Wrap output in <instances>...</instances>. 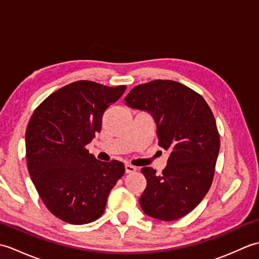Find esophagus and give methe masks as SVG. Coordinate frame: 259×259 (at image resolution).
Listing matches in <instances>:
<instances>
[{
	"instance_id": "34e87169",
	"label": "esophagus",
	"mask_w": 259,
	"mask_h": 259,
	"mask_svg": "<svg viewBox=\"0 0 259 259\" xmlns=\"http://www.w3.org/2000/svg\"><path fill=\"white\" fill-rule=\"evenodd\" d=\"M124 169H125V174H133L137 170V168L135 166H131V164H125Z\"/></svg>"
}]
</instances>
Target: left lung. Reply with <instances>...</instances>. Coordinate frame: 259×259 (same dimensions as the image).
<instances>
[{
  "label": "left lung",
  "mask_w": 259,
  "mask_h": 259,
  "mask_svg": "<svg viewBox=\"0 0 259 259\" xmlns=\"http://www.w3.org/2000/svg\"><path fill=\"white\" fill-rule=\"evenodd\" d=\"M124 101L152 114L158 145L170 150L161 174L141 169L147 180L139 199L142 210L163 222L186 216L212 184L221 139L211 109L199 93L172 80L137 85Z\"/></svg>",
  "instance_id": "obj_1"
}]
</instances>
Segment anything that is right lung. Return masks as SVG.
Listing matches in <instances>:
<instances>
[{
    "instance_id": "1",
    "label": "right lung",
    "mask_w": 259,
    "mask_h": 259,
    "mask_svg": "<svg viewBox=\"0 0 259 259\" xmlns=\"http://www.w3.org/2000/svg\"><path fill=\"white\" fill-rule=\"evenodd\" d=\"M80 80L51 93L34 110L25 133L26 162L38 196L51 213L72 225L102 216L122 162L99 161L87 145L101 131L104 111L125 91Z\"/></svg>"
}]
</instances>
